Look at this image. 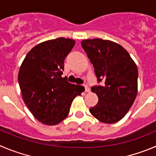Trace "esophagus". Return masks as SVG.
Masks as SVG:
<instances>
[{"instance_id": "34e87169", "label": "esophagus", "mask_w": 156, "mask_h": 156, "mask_svg": "<svg viewBox=\"0 0 156 156\" xmlns=\"http://www.w3.org/2000/svg\"><path fill=\"white\" fill-rule=\"evenodd\" d=\"M85 91H86V92H90L89 87L87 86V85H85Z\"/></svg>"}]
</instances>
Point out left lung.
<instances>
[{
  "mask_svg": "<svg viewBox=\"0 0 156 156\" xmlns=\"http://www.w3.org/2000/svg\"><path fill=\"white\" fill-rule=\"evenodd\" d=\"M81 46L94 66L98 82H103L91 88L98 101L90 112L100 122L115 123L127 114L136 98L137 66L124 48L111 41L87 39Z\"/></svg>",
  "mask_w": 156,
  "mask_h": 156,
  "instance_id": "1",
  "label": "left lung"
}]
</instances>
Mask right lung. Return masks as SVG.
Returning <instances> with one entry per match:
<instances>
[{
	"label": "right lung",
	"instance_id": "add662e5",
	"mask_svg": "<svg viewBox=\"0 0 156 156\" xmlns=\"http://www.w3.org/2000/svg\"><path fill=\"white\" fill-rule=\"evenodd\" d=\"M75 41L58 37L38 44L26 55L19 70L23 100L32 115L47 126L60 123L68 116L72 101L85 91L81 85L62 78L64 61Z\"/></svg>",
	"mask_w": 156,
	"mask_h": 156
}]
</instances>
